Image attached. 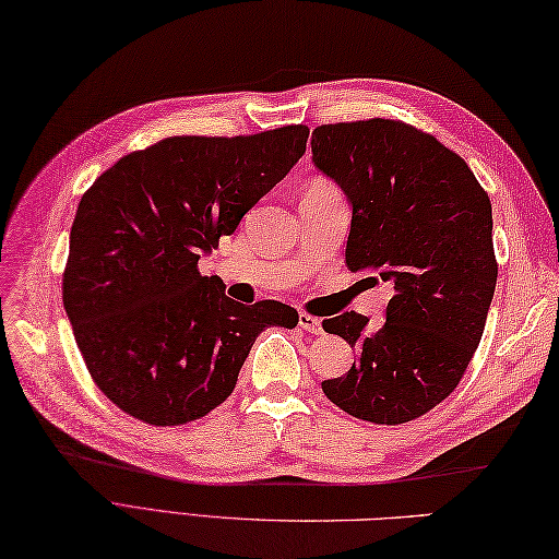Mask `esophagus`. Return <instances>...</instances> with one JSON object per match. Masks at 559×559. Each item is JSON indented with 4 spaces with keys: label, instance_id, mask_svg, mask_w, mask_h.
I'll return each mask as SVG.
<instances>
[{
    "label": "esophagus",
    "instance_id": "34e87169",
    "mask_svg": "<svg viewBox=\"0 0 559 559\" xmlns=\"http://www.w3.org/2000/svg\"><path fill=\"white\" fill-rule=\"evenodd\" d=\"M298 326L310 334H322V320L308 316V312H298Z\"/></svg>",
    "mask_w": 559,
    "mask_h": 559
}]
</instances>
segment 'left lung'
I'll return each instance as SVG.
<instances>
[{
  "mask_svg": "<svg viewBox=\"0 0 559 559\" xmlns=\"http://www.w3.org/2000/svg\"><path fill=\"white\" fill-rule=\"evenodd\" d=\"M310 146L350 206L348 270L393 287L379 330L358 312L322 322L358 353L322 391L353 417L403 425L451 396L481 342L498 280L491 201L465 160L399 120L320 126Z\"/></svg>",
  "mask_w": 559,
  "mask_h": 559,
  "instance_id": "8db88e82",
  "label": "left lung"
}]
</instances>
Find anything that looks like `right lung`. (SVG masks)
Here are the masks:
<instances>
[{"label":"right lung","mask_w":559,"mask_h":559,"mask_svg":"<svg viewBox=\"0 0 559 559\" xmlns=\"http://www.w3.org/2000/svg\"><path fill=\"white\" fill-rule=\"evenodd\" d=\"M308 128L170 138L114 163L80 199L63 308L97 386L156 427L209 415L255 336L296 326L280 301L243 306L197 270L306 154Z\"/></svg>","instance_id":"right-lung-1"}]
</instances>
